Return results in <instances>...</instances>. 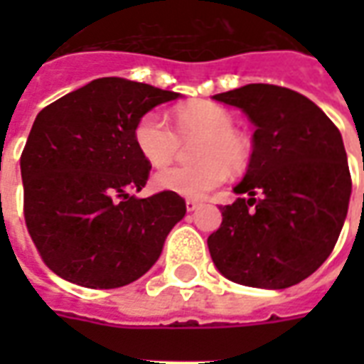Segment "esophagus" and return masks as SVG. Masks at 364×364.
<instances>
[{
    "mask_svg": "<svg viewBox=\"0 0 364 364\" xmlns=\"http://www.w3.org/2000/svg\"><path fill=\"white\" fill-rule=\"evenodd\" d=\"M185 205H187V211H194V210H198V208H200V202H198V200L188 198L187 202H185Z\"/></svg>",
    "mask_w": 364,
    "mask_h": 364,
    "instance_id": "34e87169",
    "label": "esophagus"
}]
</instances>
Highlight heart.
<instances>
[{
	"label": "heart",
	"mask_w": 364,
	"mask_h": 364,
	"mask_svg": "<svg viewBox=\"0 0 364 364\" xmlns=\"http://www.w3.org/2000/svg\"><path fill=\"white\" fill-rule=\"evenodd\" d=\"M177 132L159 113H147L134 128L137 151L154 168L170 164L181 139L200 137L194 166H171L154 176V185L185 198H204L227 179L228 170L242 171L249 162V143L234 132L232 113L213 102H194L176 111Z\"/></svg>",
	"instance_id": "heart-1"
}]
</instances>
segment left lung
<instances>
[{
    "label": "left lung",
    "instance_id": "left-lung-1",
    "mask_svg": "<svg viewBox=\"0 0 364 364\" xmlns=\"http://www.w3.org/2000/svg\"><path fill=\"white\" fill-rule=\"evenodd\" d=\"M257 126L242 194L221 205L208 247L223 276L285 289L311 276L333 253L348 215L351 176L334 122L302 94L245 85L213 96Z\"/></svg>",
    "mask_w": 364,
    "mask_h": 364
}]
</instances>
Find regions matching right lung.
Returning a JSON list of instances; mask_svg holds the SVG:
<instances>
[{
    "label": "right lung",
    "instance_id": "1",
    "mask_svg": "<svg viewBox=\"0 0 364 364\" xmlns=\"http://www.w3.org/2000/svg\"><path fill=\"white\" fill-rule=\"evenodd\" d=\"M179 94L104 77L39 111L20 156L24 219L43 262L68 282L115 289L141 277L187 211L176 193L136 198L151 164L137 121Z\"/></svg>",
    "mask_w": 364,
    "mask_h": 364
}]
</instances>
